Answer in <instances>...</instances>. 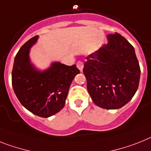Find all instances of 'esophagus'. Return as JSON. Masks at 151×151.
I'll return each mask as SVG.
<instances>
[{
    "mask_svg": "<svg viewBox=\"0 0 151 151\" xmlns=\"http://www.w3.org/2000/svg\"><path fill=\"white\" fill-rule=\"evenodd\" d=\"M77 67H78V68L80 70H81V71H82V70H83V61H81V60H79V61H78V63H77Z\"/></svg>",
    "mask_w": 151,
    "mask_h": 151,
    "instance_id": "esophagus-1",
    "label": "esophagus"
}]
</instances>
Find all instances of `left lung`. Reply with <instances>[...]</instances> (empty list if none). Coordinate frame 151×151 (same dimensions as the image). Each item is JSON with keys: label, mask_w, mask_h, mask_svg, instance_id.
I'll return each mask as SVG.
<instances>
[{"label": "left lung", "mask_w": 151, "mask_h": 151, "mask_svg": "<svg viewBox=\"0 0 151 151\" xmlns=\"http://www.w3.org/2000/svg\"><path fill=\"white\" fill-rule=\"evenodd\" d=\"M108 43L87 57L83 72L95 104L104 109L124 106L136 93L140 68L134 47L118 33L107 35Z\"/></svg>", "instance_id": "8db88e82"}]
</instances>
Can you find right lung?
<instances>
[{
	"label": "right lung",
	"mask_w": 151,
	"mask_h": 151,
	"mask_svg": "<svg viewBox=\"0 0 151 151\" xmlns=\"http://www.w3.org/2000/svg\"><path fill=\"white\" fill-rule=\"evenodd\" d=\"M38 36L27 40L16 54L12 70V86L21 104L41 117L54 115L64 107L70 83L80 70L75 64L54 62L39 71L30 64V48Z\"/></svg>",
	"instance_id": "obj_1"
}]
</instances>
